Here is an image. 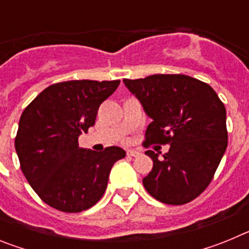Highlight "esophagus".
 <instances>
[{
    "instance_id": "1",
    "label": "esophagus",
    "mask_w": 249,
    "mask_h": 249,
    "mask_svg": "<svg viewBox=\"0 0 249 249\" xmlns=\"http://www.w3.org/2000/svg\"><path fill=\"white\" fill-rule=\"evenodd\" d=\"M127 155L131 156V157H136V156L140 155V152L136 151V149H128V151H127Z\"/></svg>"
}]
</instances>
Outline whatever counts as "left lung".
Returning a JSON list of instances; mask_svg holds the SVG:
<instances>
[{
	"mask_svg": "<svg viewBox=\"0 0 249 249\" xmlns=\"http://www.w3.org/2000/svg\"><path fill=\"white\" fill-rule=\"evenodd\" d=\"M123 82L153 120L143 146L169 144L162 158L146 151L153 167L142 181L144 188L162 203L193 201L211 183L227 148L223 102L210 85L186 74H153Z\"/></svg>",
	"mask_w": 249,
	"mask_h": 249,
	"instance_id": "obj_1",
	"label": "left lung"
}]
</instances>
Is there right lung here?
I'll return each mask as SVG.
<instances>
[{"label":"right lung","instance_id":"right-lung-1","mask_svg":"<svg viewBox=\"0 0 249 249\" xmlns=\"http://www.w3.org/2000/svg\"><path fill=\"white\" fill-rule=\"evenodd\" d=\"M121 81H66L48 86L22 112L15 138L22 172L48 206L67 213L89 210L102 198L111 168L126 152H94L78 137L96 122L101 103Z\"/></svg>","mask_w":249,"mask_h":249}]
</instances>
